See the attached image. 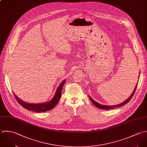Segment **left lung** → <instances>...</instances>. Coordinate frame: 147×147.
I'll return each mask as SVG.
<instances>
[{"label":"left lung","mask_w":147,"mask_h":147,"mask_svg":"<svg viewBox=\"0 0 147 147\" xmlns=\"http://www.w3.org/2000/svg\"><path fill=\"white\" fill-rule=\"evenodd\" d=\"M137 86H138V84H137V85H136V86H135V88L134 89V91H133V92L132 93V94L131 95V96L126 100H125L123 103H120V104H119V105H116V106H105V105H100V104H99V103H97L96 102H95L94 99H92V98H91V96H90V100H91V101L92 102V103L96 106V107H98V108H99V109H103V110H110V109H114V108H116V107H121V106H124L125 104H126V103H127L128 102H129V100H131V99L132 98V96H133V95H134V94H135V91H136V89L137 88Z\"/></svg>","instance_id":"8db88e82"}]
</instances>
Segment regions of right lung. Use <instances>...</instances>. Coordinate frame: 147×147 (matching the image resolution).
Segmentation results:
<instances>
[{
	"label": "right lung",
	"mask_w": 147,
	"mask_h": 147,
	"mask_svg": "<svg viewBox=\"0 0 147 147\" xmlns=\"http://www.w3.org/2000/svg\"><path fill=\"white\" fill-rule=\"evenodd\" d=\"M65 80H63L59 85V88L57 89L56 92L55 94V96L53 99L49 102L41 103V104H30L27 103L25 102H23L21 99H20L15 94H13L15 98L17 100L18 102L24 108L27 109L29 111H33L36 113H40V112H45L47 111H49L54 108L56 105L59 102V100L61 98V91L63 88V85L65 83Z\"/></svg>",
	"instance_id": "right-lung-1"
}]
</instances>
